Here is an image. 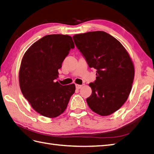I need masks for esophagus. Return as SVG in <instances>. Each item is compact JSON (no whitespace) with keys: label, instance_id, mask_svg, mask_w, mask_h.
<instances>
[{"label":"esophagus","instance_id":"34e87169","mask_svg":"<svg viewBox=\"0 0 154 154\" xmlns=\"http://www.w3.org/2000/svg\"><path fill=\"white\" fill-rule=\"evenodd\" d=\"M75 87H76V89H79L81 88V87H82V85H75Z\"/></svg>","mask_w":154,"mask_h":154}]
</instances>
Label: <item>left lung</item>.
Instances as JSON below:
<instances>
[{"label": "left lung", "mask_w": 154, "mask_h": 154, "mask_svg": "<svg viewBox=\"0 0 154 154\" xmlns=\"http://www.w3.org/2000/svg\"><path fill=\"white\" fill-rule=\"evenodd\" d=\"M75 44L90 68L97 69L96 80L89 83L92 93L86 101L100 116H109L127 100L134 78V67L119 41L104 31L73 37Z\"/></svg>", "instance_id": "1"}]
</instances>
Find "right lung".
<instances>
[{"label": "right lung", "mask_w": 154, "mask_h": 154, "mask_svg": "<svg viewBox=\"0 0 154 154\" xmlns=\"http://www.w3.org/2000/svg\"><path fill=\"white\" fill-rule=\"evenodd\" d=\"M75 45L71 37L49 35L32 44L24 55L19 71L20 87L32 107L41 115L56 117L64 112L75 84L62 85L58 69Z\"/></svg>", "instance_id": "1"}]
</instances>
